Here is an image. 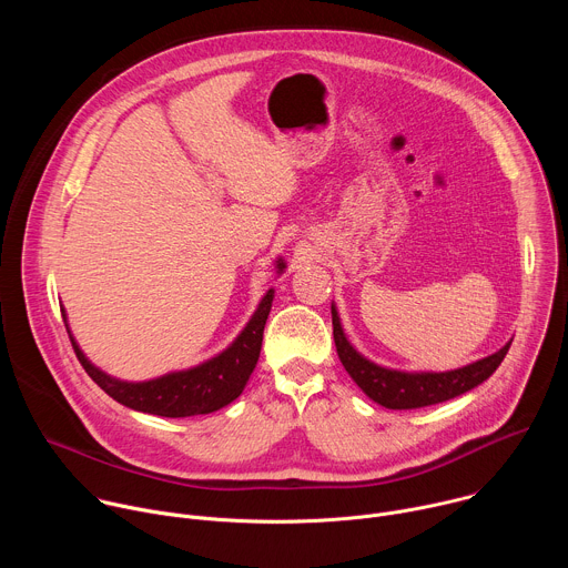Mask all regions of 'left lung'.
I'll use <instances>...</instances> for the list:
<instances>
[{"label":"left lung","mask_w":568,"mask_h":568,"mask_svg":"<svg viewBox=\"0 0 568 568\" xmlns=\"http://www.w3.org/2000/svg\"><path fill=\"white\" fill-rule=\"evenodd\" d=\"M333 335L337 355L353 382L386 409H420L471 390L488 379L504 362L513 339L497 353L454 371H397L364 357L346 337L337 305L333 303Z\"/></svg>","instance_id":"left-lung-1"}]
</instances>
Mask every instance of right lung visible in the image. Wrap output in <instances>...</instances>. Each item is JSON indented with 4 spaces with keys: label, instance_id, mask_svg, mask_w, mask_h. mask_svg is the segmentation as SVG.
Returning a JSON list of instances; mask_svg holds the SVG:
<instances>
[{
    "label": "right lung",
    "instance_id": "1",
    "mask_svg": "<svg viewBox=\"0 0 568 568\" xmlns=\"http://www.w3.org/2000/svg\"><path fill=\"white\" fill-rule=\"evenodd\" d=\"M285 261H276V274L285 272ZM274 301V287L265 292L261 298L256 312L247 321V326L240 331V335L215 357L184 368V371H173L166 375H159L145 382H128L108 375L99 366H94L88 355L80 351L78 342L73 339L67 314L62 307V318L64 326L71 339V346L75 351V357L83 364L88 375L116 402H121L123 407L141 412V414H152L161 418H189V416H204L213 414L226 404H231L242 390H245L258 357H261V346H263V331L265 323L272 310Z\"/></svg>",
    "mask_w": 568,
    "mask_h": 568
}]
</instances>
